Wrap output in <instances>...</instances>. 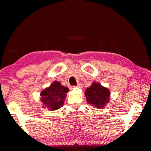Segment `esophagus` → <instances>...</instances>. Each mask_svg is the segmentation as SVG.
<instances>
[{"label": "esophagus", "mask_w": 151, "mask_h": 151, "mask_svg": "<svg viewBox=\"0 0 151 151\" xmlns=\"http://www.w3.org/2000/svg\"><path fill=\"white\" fill-rule=\"evenodd\" d=\"M76 87H77V88H82V85L80 84H78L77 86H76Z\"/></svg>", "instance_id": "34e87169"}]
</instances>
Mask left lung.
Returning <instances> with one entry per match:
<instances>
[{"label": "left lung", "instance_id": "obj_1", "mask_svg": "<svg viewBox=\"0 0 151 151\" xmlns=\"http://www.w3.org/2000/svg\"><path fill=\"white\" fill-rule=\"evenodd\" d=\"M84 95L87 103L97 109L104 108L110 101V90L98 82H93L90 87L87 88Z\"/></svg>", "mask_w": 151, "mask_h": 151}]
</instances>
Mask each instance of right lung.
Wrapping results in <instances>:
<instances>
[{"label": "right lung", "instance_id": "right-lung-1", "mask_svg": "<svg viewBox=\"0 0 151 151\" xmlns=\"http://www.w3.org/2000/svg\"><path fill=\"white\" fill-rule=\"evenodd\" d=\"M69 88L63 86L60 82L54 81L50 86L41 92V101L44 108L54 111L63 106Z\"/></svg>", "mask_w": 151, "mask_h": 151}]
</instances>
